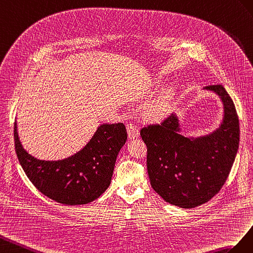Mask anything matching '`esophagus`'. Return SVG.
<instances>
[{
    "label": "esophagus",
    "mask_w": 253,
    "mask_h": 253,
    "mask_svg": "<svg viewBox=\"0 0 253 253\" xmlns=\"http://www.w3.org/2000/svg\"><path fill=\"white\" fill-rule=\"evenodd\" d=\"M127 131H128L129 139L138 138L139 128L136 127V125H134L133 123H128V124H127Z\"/></svg>",
    "instance_id": "1"
}]
</instances>
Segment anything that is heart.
Returning a JSON list of instances; mask_svg holds the SVG:
<instances>
[{
    "label": "heart",
    "instance_id": "obj_1",
    "mask_svg": "<svg viewBox=\"0 0 253 253\" xmlns=\"http://www.w3.org/2000/svg\"><path fill=\"white\" fill-rule=\"evenodd\" d=\"M169 108V104L168 102V98H162L158 100L153 106H150L148 110L149 118L153 120H162L165 115L168 114Z\"/></svg>",
    "mask_w": 253,
    "mask_h": 253
}]
</instances>
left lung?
Listing matches in <instances>:
<instances>
[{"mask_svg":"<svg viewBox=\"0 0 253 253\" xmlns=\"http://www.w3.org/2000/svg\"><path fill=\"white\" fill-rule=\"evenodd\" d=\"M205 89L218 94L225 109L222 124L210 135H181L175 114L140 131L151 186L167 203L183 209L204 205L220 191L239 149L240 122L232 98L221 84Z\"/></svg>","mask_w":253,"mask_h":253,"instance_id":"left-lung-1","label":"left lung"}]
</instances>
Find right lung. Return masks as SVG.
I'll list each match as a JSON object with an SVG mask.
<instances>
[{"mask_svg": "<svg viewBox=\"0 0 253 253\" xmlns=\"http://www.w3.org/2000/svg\"><path fill=\"white\" fill-rule=\"evenodd\" d=\"M14 148L27 178L43 195L68 206L89 204L109 186L115 160L127 140L123 123L100 125L90 142L77 154L59 161H44L22 147L13 128Z\"/></svg>", "mask_w": 253, "mask_h": 253, "instance_id": "right-lung-1", "label": "right lung"}]
</instances>
